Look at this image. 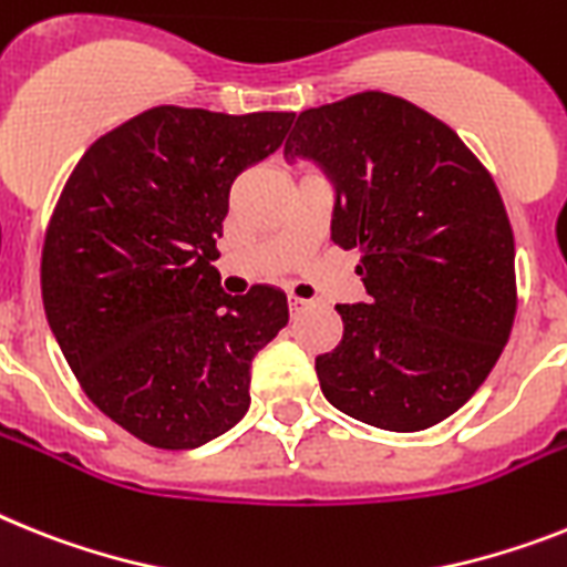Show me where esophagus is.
Returning a JSON list of instances; mask_svg holds the SVG:
<instances>
[{
  "label": "esophagus",
  "instance_id": "34e87169",
  "mask_svg": "<svg viewBox=\"0 0 567 567\" xmlns=\"http://www.w3.org/2000/svg\"><path fill=\"white\" fill-rule=\"evenodd\" d=\"M288 306H291V313H299L302 308L311 306V302H308V299H302V297H293V293H291V297H288Z\"/></svg>",
  "mask_w": 567,
  "mask_h": 567
}]
</instances>
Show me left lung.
<instances>
[{
    "instance_id": "obj_1",
    "label": "left lung",
    "mask_w": 567,
    "mask_h": 567,
    "mask_svg": "<svg viewBox=\"0 0 567 567\" xmlns=\"http://www.w3.org/2000/svg\"><path fill=\"white\" fill-rule=\"evenodd\" d=\"M285 155L334 181L331 239L360 250L369 293L337 306L342 340L317 357L322 394L378 430H430L487 380L516 317L496 181L446 123L386 92L306 109Z\"/></svg>"
}]
</instances>
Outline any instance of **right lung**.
I'll return each instance as SVG.
<instances>
[{"mask_svg": "<svg viewBox=\"0 0 567 567\" xmlns=\"http://www.w3.org/2000/svg\"><path fill=\"white\" fill-rule=\"evenodd\" d=\"M297 114L155 106L97 137L42 245V306L89 401L158 450H193L245 417L250 360L288 326L268 285L230 297L216 239L236 175Z\"/></svg>", "mask_w": 567, "mask_h": 567, "instance_id": "obj_1", "label": "right lung"}]
</instances>
